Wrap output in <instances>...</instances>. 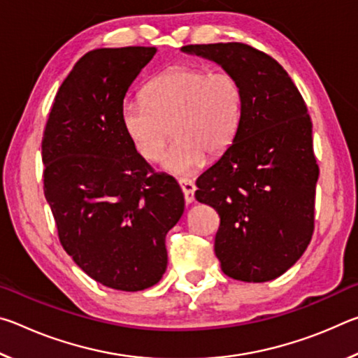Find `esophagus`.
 Listing matches in <instances>:
<instances>
[{
  "label": "esophagus",
  "mask_w": 358,
  "mask_h": 358,
  "mask_svg": "<svg viewBox=\"0 0 358 358\" xmlns=\"http://www.w3.org/2000/svg\"><path fill=\"white\" fill-rule=\"evenodd\" d=\"M178 183H180L181 191H183L185 202L186 203H191L194 201V192H196V185H194L192 181L187 180V178H181Z\"/></svg>",
  "instance_id": "esophagus-1"
}]
</instances>
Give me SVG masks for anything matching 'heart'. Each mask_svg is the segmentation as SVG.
<instances>
[{"instance_id": "obj_1", "label": "heart", "mask_w": 358, "mask_h": 358, "mask_svg": "<svg viewBox=\"0 0 358 358\" xmlns=\"http://www.w3.org/2000/svg\"><path fill=\"white\" fill-rule=\"evenodd\" d=\"M241 115L243 90L232 72L189 66L162 72L143 88V99H124L120 108L121 126L143 159H159L172 129L162 166L177 175L201 167L205 155L224 153Z\"/></svg>"}]
</instances>
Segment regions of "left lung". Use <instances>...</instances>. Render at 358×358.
Instances as JSON below:
<instances>
[{"instance_id": "8db88e82", "label": "left lung", "mask_w": 358, "mask_h": 358, "mask_svg": "<svg viewBox=\"0 0 358 358\" xmlns=\"http://www.w3.org/2000/svg\"><path fill=\"white\" fill-rule=\"evenodd\" d=\"M238 78L243 115L221 159L197 178L196 199L220 215L215 254L234 280L265 282L310 245L319 166L299 88L276 59L241 42L185 45Z\"/></svg>"}]
</instances>
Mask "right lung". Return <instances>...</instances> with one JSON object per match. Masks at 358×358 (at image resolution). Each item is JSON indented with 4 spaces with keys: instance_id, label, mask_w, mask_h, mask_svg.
Masks as SVG:
<instances>
[{
    "instance_id": "1",
    "label": "right lung",
    "mask_w": 358,
    "mask_h": 358,
    "mask_svg": "<svg viewBox=\"0 0 358 358\" xmlns=\"http://www.w3.org/2000/svg\"><path fill=\"white\" fill-rule=\"evenodd\" d=\"M156 47L96 48L64 78L42 136L44 196L59 243L102 286L137 292L167 266L166 235L185 199L121 126L120 108Z\"/></svg>"
}]
</instances>
